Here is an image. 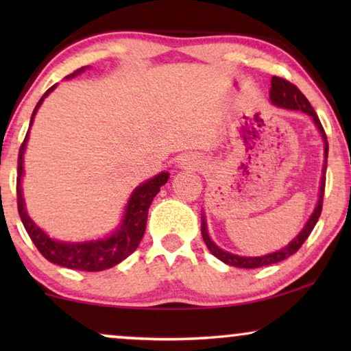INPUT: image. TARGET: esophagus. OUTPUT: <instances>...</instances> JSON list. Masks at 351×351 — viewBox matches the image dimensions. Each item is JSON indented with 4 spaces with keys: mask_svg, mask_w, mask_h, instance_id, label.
<instances>
[{
    "mask_svg": "<svg viewBox=\"0 0 351 351\" xmlns=\"http://www.w3.org/2000/svg\"><path fill=\"white\" fill-rule=\"evenodd\" d=\"M180 167H184V169H199L201 167V160L196 156H190V155H185L180 158Z\"/></svg>",
    "mask_w": 351,
    "mask_h": 351,
    "instance_id": "1",
    "label": "esophagus"
}]
</instances>
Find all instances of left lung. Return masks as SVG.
Returning a JSON list of instances; mask_svg holds the SVG:
<instances>
[{
	"mask_svg": "<svg viewBox=\"0 0 351 351\" xmlns=\"http://www.w3.org/2000/svg\"><path fill=\"white\" fill-rule=\"evenodd\" d=\"M270 100L276 105V107L287 108V110H300V112L310 114V117L313 118L316 128L319 129L321 136H323V141H324V158H326L324 162H328L329 145H328V138H326V132H324L323 126H321V121H319L318 114H316L313 107H311V105H310L308 99H306L305 95L300 93V89L297 88V86L292 84V83H289V81H287V80H282V78H280V76H273V78H271V89H270ZM324 172H326V165L323 167V177H321L318 204H316L313 214L310 215L308 222L305 223V227L302 228V232L297 234V237L292 239V241L287 244L286 247H282V249H280V251H276V252L267 254V256H262V257H243V256H237V254H230L227 251H223V249H220L217 244H215L213 239L209 238L208 227H206V219H204V215H203V220H201V234H203V239H204L206 246H208V249L210 251V254H213L214 257H217L219 261H222L223 263H227V265L238 267V268H261V267H267V265H271V263H278V262L285 261V258L291 257L292 254H295L302 247V244L305 243V239L310 237V233L313 232L315 225H316V222H318V219H319V215H321V209H323L324 185H326Z\"/></svg>",
	"mask_w": 351,
	"mask_h": 351,
	"instance_id": "1",
	"label": "left lung"
}]
</instances>
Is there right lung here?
I'll return each mask as SVG.
<instances>
[{
    "mask_svg": "<svg viewBox=\"0 0 351 351\" xmlns=\"http://www.w3.org/2000/svg\"><path fill=\"white\" fill-rule=\"evenodd\" d=\"M86 66H81L80 70L73 71V73L66 76V78H73V76L80 75L84 71ZM57 84L51 86L46 90L45 95L36 104L35 110H33L30 126L33 123V118L40 108L46 95H49L51 90H54ZM28 132L23 138L21 150H19V160H17V209L21 220L25 227L28 237L32 238L33 244H35L38 251L43 254V257L57 265L65 268H73V270L81 271H102L107 268H112L123 262L124 258L136 251L138 243L145 233L147 227V217H148V208H150L152 201L160 191L161 185H165L169 174L167 172H161L153 177V179L143 182L132 191L131 198H129L126 204V210H124V217L118 228L110 234V237L104 239H95V241H84V243H64L56 241L47 237L43 230L30 219L27 214L25 203L22 198V176H23V152H25L27 142H28Z\"/></svg>",
    "mask_w": 351,
    "mask_h": 351,
    "instance_id": "add662e5",
    "label": "right lung"
}]
</instances>
